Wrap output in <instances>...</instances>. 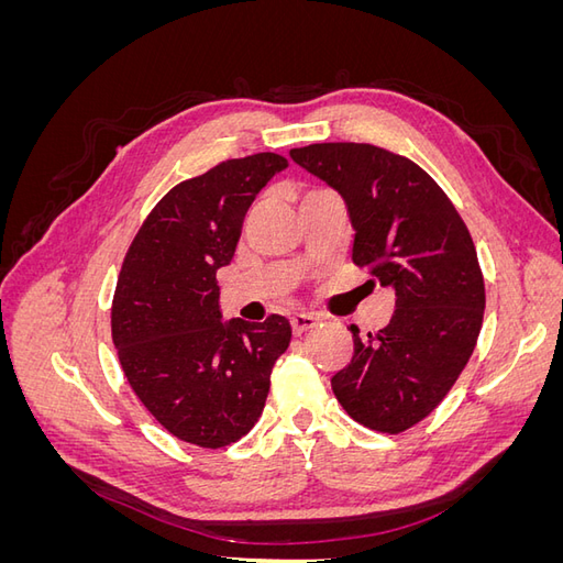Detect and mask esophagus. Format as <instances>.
Listing matches in <instances>:
<instances>
[{
  "mask_svg": "<svg viewBox=\"0 0 563 563\" xmlns=\"http://www.w3.org/2000/svg\"><path fill=\"white\" fill-rule=\"evenodd\" d=\"M317 323H319V319H317L314 314H308V312H298V314H294V317H291V329H294V333H296V335H300V333H305V331L314 329Z\"/></svg>",
  "mask_w": 563,
  "mask_h": 563,
  "instance_id": "34e87169",
  "label": "esophagus"
}]
</instances>
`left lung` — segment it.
Masks as SVG:
<instances>
[{"instance_id":"1","label":"left lung","mask_w":563,"mask_h":563,"mask_svg":"<svg viewBox=\"0 0 563 563\" xmlns=\"http://www.w3.org/2000/svg\"><path fill=\"white\" fill-rule=\"evenodd\" d=\"M291 159L343 195L352 261L395 288L385 329L360 338L331 378L347 416L399 434L428 418L467 366L486 291L472 234L446 192L418 164L368 143L294 147Z\"/></svg>"}]
</instances>
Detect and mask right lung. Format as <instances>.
<instances>
[{
  "label": "right lung",
  "mask_w": 563,
  "mask_h": 563,
  "mask_svg": "<svg viewBox=\"0 0 563 563\" xmlns=\"http://www.w3.org/2000/svg\"><path fill=\"white\" fill-rule=\"evenodd\" d=\"M288 162L275 152L228 159L172 187L124 255L112 298V343L124 376L164 430L223 449L258 422L272 366L291 323L220 321L216 272L228 265L242 220Z\"/></svg>",
  "instance_id": "right-lung-1"
}]
</instances>
